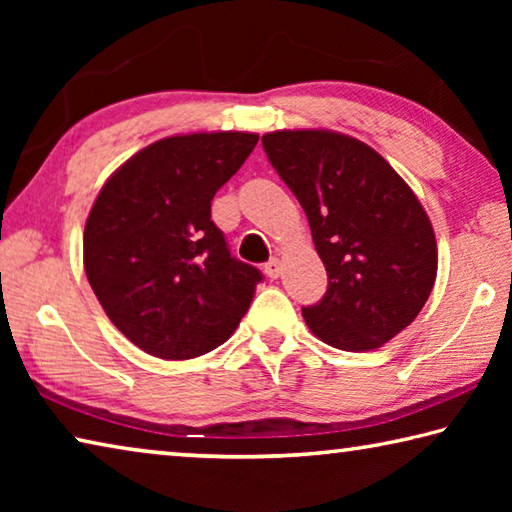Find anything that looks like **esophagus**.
I'll return each instance as SVG.
<instances>
[{
  "instance_id": "1",
  "label": "esophagus",
  "mask_w": 512,
  "mask_h": 512,
  "mask_svg": "<svg viewBox=\"0 0 512 512\" xmlns=\"http://www.w3.org/2000/svg\"><path fill=\"white\" fill-rule=\"evenodd\" d=\"M264 273L271 277V280H275V277H280V273H282V264H280V259L277 257H273V259H268V262L264 264Z\"/></svg>"
}]
</instances>
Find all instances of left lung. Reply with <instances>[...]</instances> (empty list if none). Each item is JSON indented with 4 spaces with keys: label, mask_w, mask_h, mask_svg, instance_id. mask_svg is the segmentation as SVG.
I'll return each mask as SVG.
<instances>
[{
    "label": "left lung",
    "mask_w": 512,
    "mask_h": 512,
    "mask_svg": "<svg viewBox=\"0 0 512 512\" xmlns=\"http://www.w3.org/2000/svg\"><path fill=\"white\" fill-rule=\"evenodd\" d=\"M262 144L327 271L325 296L302 307L309 329L339 350L381 348L413 323L436 282L427 212L391 164L350 135L275 131Z\"/></svg>",
    "instance_id": "1"
}]
</instances>
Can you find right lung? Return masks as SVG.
I'll return each mask as SVG.
<instances>
[{
    "mask_svg": "<svg viewBox=\"0 0 512 512\" xmlns=\"http://www.w3.org/2000/svg\"><path fill=\"white\" fill-rule=\"evenodd\" d=\"M255 133L173 135L121 164L92 205L83 264L121 334L160 359H194L235 332L259 268L230 255L212 198L253 153Z\"/></svg>",
    "mask_w": 512,
    "mask_h": 512,
    "instance_id": "add662e5",
    "label": "right lung"
}]
</instances>
